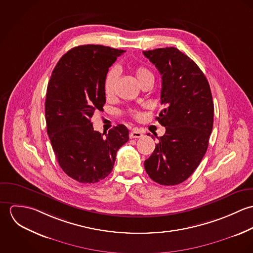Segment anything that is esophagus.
<instances>
[{"label": "esophagus", "instance_id": "obj_1", "mask_svg": "<svg viewBox=\"0 0 253 253\" xmlns=\"http://www.w3.org/2000/svg\"><path fill=\"white\" fill-rule=\"evenodd\" d=\"M142 135H143V134H142L140 131L136 130V129L131 130V132L129 133V137H130V138H139V137H141Z\"/></svg>", "mask_w": 253, "mask_h": 253}]
</instances>
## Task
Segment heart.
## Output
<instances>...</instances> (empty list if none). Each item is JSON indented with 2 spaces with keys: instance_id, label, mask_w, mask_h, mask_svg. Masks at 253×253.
<instances>
[{
  "instance_id": "1",
  "label": "heart",
  "mask_w": 253,
  "mask_h": 253,
  "mask_svg": "<svg viewBox=\"0 0 253 253\" xmlns=\"http://www.w3.org/2000/svg\"><path fill=\"white\" fill-rule=\"evenodd\" d=\"M118 70L116 68H111L109 70L105 79H104V84H103V88H104V93L106 94V96H111L114 93L115 90V86L117 84V80H118ZM133 74L137 80V82L140 84L142 83L146 79H153V74L152 72L147 69L144 66H137L133 69ZM128 115L131 116L133 119H140L141 118V113L136 110V109H129L128 110Z\"/></svg>"
}]
</instances>
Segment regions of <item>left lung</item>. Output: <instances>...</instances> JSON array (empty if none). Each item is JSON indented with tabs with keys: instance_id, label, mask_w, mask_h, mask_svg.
<instances>
[{
	"instance_id": "left-lung-1",
	"label": "left lung",
	"mask_w": 253,
	"mask_h": 253,
	"mask_svg": "<svg viewBox=\"0 0 253 253\" xmlns=\"http://www.w3.org/2000/svg\"><path fill=\"white\" fill-rule=\"evenodd\" d=\"M143 54L162 75L165 109L156 119L166 127L145 161V170L161 185H177L192 175L208 150L214 112L210 84L199 66L175 47Z\"/></svg>"
}]
</instances>
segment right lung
Masks as SVG:
<instances>
[{"label":"right lung","mask_w":253,"mask_h":253,"mask_svg":"<svg viewBox=\"0 0 253 253\" xmlns=\"http://www.w3.org/2000/svg\"><path fill=\"white\" fill-rule=\"evenodd\" d=\"M123 52L100 44L75 46L57 62L47 84V134L60 168L80 183H95L108 176L117 151L129 139L124 125L103 136L90 122L95 111L103 110L105 76Z\"/></svg>","instance_id":"add662e5"}]
</instances>
